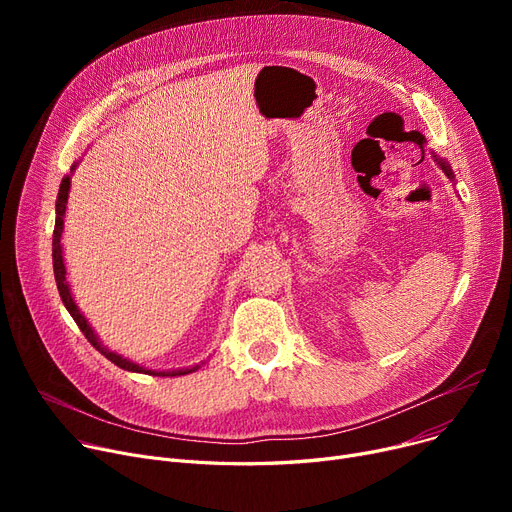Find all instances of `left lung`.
I'll return each mask as SVG.
<instances>
[{"instance_id":"obj_1","label":"left lung","mask_w":512,"mask_h":512,"mask_svg":"<svg viewBox=\"0 0 512 512\" xmlns=\"http://www.w3.org/2000/svg\"><path fill=\"white\" fill-rule=\"evenodd\" d=\"M434 161H436V164L442 168V172H444L450 180H454V172H452V168H450V164H448L446 159H442L440 155H436V153H434Z\"/></svg>"}]
</instances>
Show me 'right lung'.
I'll return each mask as SVG.
<instances>
[{
  "label": "right lung",
  "instance_id": "right-lung-1",
  "mask_svg": "<svg viewBox=\"0 0 512 512\" xmlns=\"http://www.w3.org/2000/svg\"><path fill=\"white\" fill-rule=\"evenodd\" d=\"M78 164H74L70 168V174L62 178V184H60V193H58V201H56V228H53V245H51V255H53V274H56V284H58V290H60V297H62V303L64 307L68 309V313L72 315V319L76 321V326L80 328V332L85 334V338L97 348V351L105 357L110 359L114 365H118L120 369H126V371H132V373H147V375H159V378H166V375H186V373H193L197 371L201 365H193V367H182V369H168V371H157V369H149V367H143L139 363H134L114 351H110L107 348L99 336L95 334V330L91 328V324L87 321V317L83 315V311L78 309L74 297H72V290H70V284L66 280V263H64V251H62V232H64V218H66V205H68V195H70V176L74 174Z\"/></svg>",
  "mask_w": 512,
  "mask_h": 512
}]
</instances>
